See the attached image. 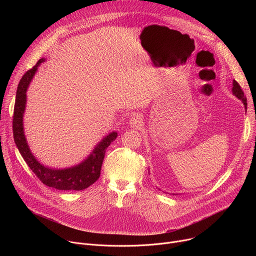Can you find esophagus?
I'll list each match as a JSON object with an SVG mask.
<instances>
[{"instance_id":"34e87169","label":"esophagus","mask_w":256,"mask_h":256,"mask_svg":"<svg viewBox=\"0 0 256 256\" xmlns=\"http://www.w3.org/2000/svg\"><path fill=\"white\" fill-rule=\"evenodd\" d=\"M130 126L132 128H140L142 126V116L140 114H132L130 118Z\"/></svg>"}]
</instances>
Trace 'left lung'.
Wrapping results in <instances>:
<instances>
[{
    "mask_svg": "<svg viewBox=\"0 0 256 256\" xmlns=\"http://www.w3.org/2000/svg\"><path fill=\"white\" fill-rule=\"evenodd\" d=\"M232 93H233V95H235L239 100L242 101V103H243V105H244V108H245V110H247V99H246V97H245V95H244V93H243V91H242L240 85H239L235 80H233Z\"/></svg>",
    "mask_w": 256,
    "mask_h": 256,
    "instance_id": "obj_1",
    "label": "left lung"
}]
</instances>
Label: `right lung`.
Instances as JSON below:
<instances>
[{
  "label": "right lung",
  "mask_w": 256,
  "mask_h": 256,
  "mask_svg": "<svg viewBox=\"0 0 256 256\" xmlns=\"http://www.w3.org/2000/svg\"><path fill=\"white\" fill-rule=\"evenodd\" d=\"M44 62H46V58H40L31 70L25 72L19 82L13 116L14 140L24 161L44 184L58 190H82L89 188L99 178L106 149L116 138L118 132H109L95 146L86 159L72 167L62 169L52 168L44 166L36 159L29 148L24 134L23 118L27 102V89L38 66Z\"/></svg>",
  "instance_id": "1"
}]
</instances>
